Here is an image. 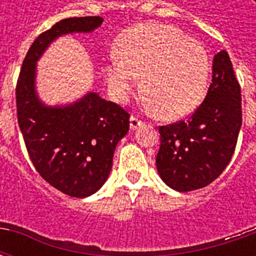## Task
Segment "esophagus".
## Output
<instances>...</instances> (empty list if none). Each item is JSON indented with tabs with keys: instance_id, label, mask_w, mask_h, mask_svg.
Returning a JSON list of instances; mask_svg holds the SVG:
<instances>
[{
	"instance_id": "obj_1",
	"label": "esophagus",
	"mask_w": 256,
	"mask_h": 256,
	"mask_svg": "<svg viewBox=\"0 0 256 256\" xmlns=\"http://www.w3.org/2000/svg\"><path fill=\"white\" fill-rule=\"evenodd\" d=\"M141 124H142V120H140L137 116H134L133 115V116L130 118V128H132V130H136V128H140Z\"/></svg>"
}]
</instances>
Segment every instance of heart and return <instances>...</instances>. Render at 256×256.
Returning <instances> with one entry per match:
<instances>
[{
    "label": "heart",
    "instance_id": "1",
    "mask_svg": "<svg viewBox=\"0 0 256 256\" xmlns=\"http://www.w3.org/2000/svg\"><path fill=\"white\" fill-rule=\"evenodd\" d=\"M211 62L207 49L170 24L142 23L118 38L102 72L112 97L126 102L142 76L145 102L166 119L188 115L203 101Z\"/></svg>",
    "mask_w": 256,
    "mask_h": 256
}]
</instances>
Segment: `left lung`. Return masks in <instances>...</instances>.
I'll return each mask as SVG.
<instances>
[{"mask_svg":"<svg viewBox=\"0 0 256 256\" xmlns=\"http://www.w3.org/2000/svg\"><path fill=\"white\" fill-rule=\"evenodd\" d=\"M242 128V92L225 50L214 56L212 82L192 115L160 126L156 167L178 192L204 188L229 164Z\"/></svg>","mask_w":256,"mask_h":256,"instance_id":"left-lung-1","label":"left lung"}]
</instances>
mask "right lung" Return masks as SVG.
Instances as JSON below:
<instances>
[{"label": "right lung", "instance_id": "add662e5", "mask_svg": "<svg viewBox=\"0 0 256 256\" xmlns=\"http://www.w3.org/2000/svg\"><path fill=\"white\" fill-rule=\"evenodd\" d=\"M101 23L100 16L70 18L42 32L26 54L16 84L18 122L32 164L53 188L72 198H88L104 185L130 115L94 92L72 104L45 106L36 92V62L58 36L92 32Z\"/></svg>", "mask_w": 256, "mask_h": 256}]
</instances>
